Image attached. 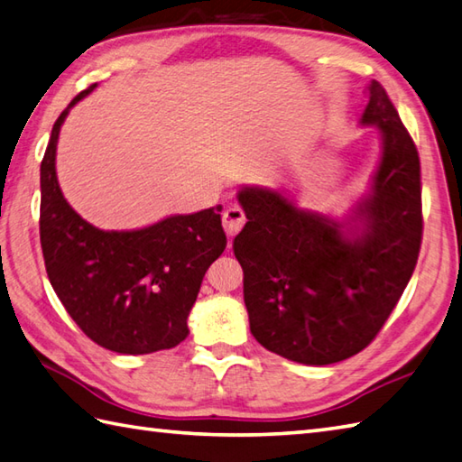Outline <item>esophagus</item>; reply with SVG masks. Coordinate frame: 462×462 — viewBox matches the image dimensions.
I'll list each match as a JSON object with an SVG mask.
<instances>
[{"label": "esophagus", "mask_w": 462, "mask_h": 462, "mask_svg": "<svg viewBox=\"0 0 462 462\" xmlns=\"http://www.w3.org/2000/svg\"><path fill=\"white\" fill-rule=\"evenodd\" d=\"M245 225V213L239 205H229L227 209L223 211V227L227 231L229 237H235Z\"/></svg>", "instance_id": "obj_1"}]
</instances>
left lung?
Returning a JSON list of instances; mask_svg holds the SVG:
<instances>
[{"label":"left lung","instance_id":"1","mask_svg":"<svg viewBox=\"0 0 462 462\" xmlns=\"http://www.w3.org/2000/svg\"><path fill=\"white\" fill-rule=\"evenodd\" d=\"M362 126L382 136L370 193L344 221L282 191L245 186L233 241L251 334L269 352L328 365L362 352L402 299L421 249V166L385 88L372 80Z\"/></svg>","mask_w":462,"mask_h":462}]
</instances>
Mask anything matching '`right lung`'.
Here are the masks:
<instances>
[{"label": "right lung", "instance_id": "obj_1", "mask_svg": "<svg viewBox=\"0 0 462 462\" xmlns=\"http://www.w3.org/2000/svg\"><path fill=\"white\" fill-rule=\"evenodd\" d=\"M60 112L41 162V249L51 286L92 342L118 354H152L188 337V316L209 264L225 251L221 205L171 215L144 229L102 231L70 208L59 188Z\"/></svg>", "mask_w": 462, "mask_h": 462}]
</instances>
